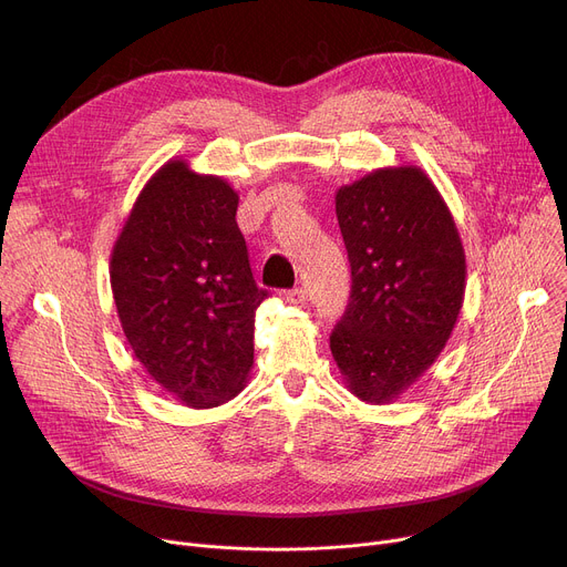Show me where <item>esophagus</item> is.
Instances as JSON below:
<instances>
[{"label": "esophagus", "instance_id": "34e87169", "mask_svg": "<svg viewBox=\"0 0 567 567\" xmlns=\"http://www.w3.org/2000/svg\"><path fill=\"white\" fill-rule=\"evenodd\" d=\"M287 298H289L291 302H302V300L307 298V289H302V287H296V289H291V291L287 293Z\"/></svg>", "mask_w": 567, "mask_h": 567}]
</instances>
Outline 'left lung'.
<instances>
[{
    "mask_svg": "<svg viewBox=\"0 0 567 567\" xmlns=\"http://www.w3.org/2000/svg\"><path fill=\"white\" fill-rule=\"evenodd\" d=\"M350 300L330 350L350 393L384 404L445 348L466 291L454 219L419 167L378 169L337 192Z\"/></svg>",
    "mask_w": 567,
    "mask_h": 567,
    "instance_id": "left-lung-1",
    "label": "left lung"
}]
</instances>
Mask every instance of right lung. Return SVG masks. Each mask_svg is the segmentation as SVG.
<instances>
[{"instance_id": "right-lung-1", "label": "right lung", "mask_w": 567, "mask_h": 567, "mask_svg": "<svg viewBox=\"0 0 567 567\" xmlns=\"http://www.w3.org/2000/svg\"><path fill=\"white\" fill-rule=\"evenodd\" d=\"M237 192L185 161L140 192L111 255L124 334L146 373L181 402L210 409L235 398L252 367V280L237 226Z\"/></svg>"}]
</instances>
